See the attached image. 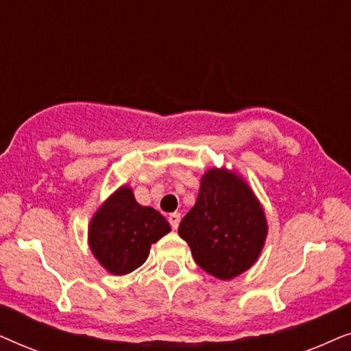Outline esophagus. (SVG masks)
<instances>
[{
  "label": "esophagus",
  "instance_id": "1",
  "mask_svg": "<svg viewBox=\"0 0 351 351\" xmlns=\"http://www.w3.org/2000/svg\"><path fill=\"white\" fill-rule=\"evenodd\" d=\"M169 223H171V227L174 228V230L179 228V223H180V214H179V213H172V214H169Z\"/></svg>",
  "mask_w": 351,
  "mask_h": 351
}]
</instances>
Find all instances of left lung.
<instances>
[{
  "instance_id": "left-lung-1",
  "label": "left lung",
  "mask_w": 351,
  "mask_h": 351,
  "mask_svg": "<svg viewBox=\"0 0 351 351\" xmlns=\"http://www.w3.org/2000/svg\"><path fill=\"white\" fill-rule=\"evenodd\" d=\"M195 262L220 281L249 270L261 256L268 223L261 201L237 171L210 167L179 225Z\"/></svg>"
}]
</instances>
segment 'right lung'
I'll return each instance as SVG.
<instances>
[{
    "mask_svg": "<svg viewBox=\"0 0 351 351\" xmlns=\"http://www.w3.org/2000/svg\"><path fill=\"white\" fill-rule=\"evenodd\" d=\"M169 232V222L156 209L138 204L131 186L121 185L94 213L88 243L105 270L123 276L141 267L152 244Z\"/></svg>",
    "mask_w": 351,
    "mask_h": 351,
    "instance_id": "right-lung-1",
    "label": "right lung"
}]
</instances>
